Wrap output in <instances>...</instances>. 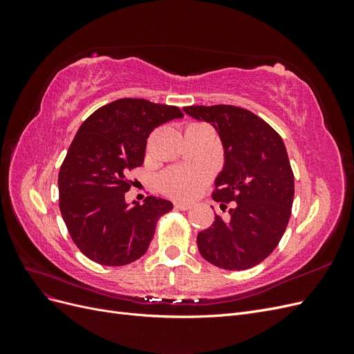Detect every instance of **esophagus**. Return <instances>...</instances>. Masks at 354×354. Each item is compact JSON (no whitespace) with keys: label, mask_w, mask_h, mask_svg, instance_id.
<instances>
[{"label":"esophagus","mask_w":354,"mask_h":354,"mask_svg":"<svg viewBox=\"0 0 354 354\" xmlns=\"http://www.w3.org/2000/svg\"><path fill=\"white\" fill-rule=\"evenodd\" d=\"M174 207L177 209H181V211H187V209L192 208V205H190V203H187V202H176Z\"/></svg>","instance_id":"34e87169"}]
</instances>
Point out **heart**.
Masks as SVG:
<instances>
[{
  "label": "heart",
  "mask_w": 354,
  "mask_h": 354,
  "mask_svg": "<svg viewBox=\"0 0 354 354\" xmlns=\"http://www.w3.org/2000/svg\"><path fill=\"white\" fill-rule=\"evenodd\" d=\"M208 178L205 168H176L160 177V189L168 195L189 199L207 185Z\"/></svg>",
  "instance_id": "heart-1"
}]
</instances>
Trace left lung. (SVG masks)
Returning a JSON list of instances; mask_svg holds the SVG:
<instances>
[{
    "instance_id": "left-lung-1",
    "label": "left lung",
    "mask_w": 354,
    "mask_h": 354,
    "mask_svg": "<svg viewBox=\"0 0 354 354\" xmlns=\"http://www.w3.org/2000/svg\"><path fill=\"white\" fill-rule=\"evenodd\" d=\"M183 111L209 122L223 145L224 164L212 199L234 201L230 220L218 216L198 233V248L208 263L246 270L269 257L291 217L294 174L282 137L251 111L232 104L187 106Z\"/></svg>"
}]
</instances>
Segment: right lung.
Segmentation results:
<instances>
[{"mask_svg": "<svg viewBox=\"0 0 354 354\" xmlns=\"http://www.w3.org/2000/svg\"><path fill=\"white\" fill-rule=\"evenodd\" d=\"M183 118L176 106L120 99L82 122L59 171V207L78 250L103 266L130 264L147 251L156 221L173 209L162 198L125 202L128 171L145 160L158 125Z\"/></svg>", "mask_w": 354, "mask_h": 354, "instance_id": "right-lung-1", "label": "right lung"}]
</instances>
